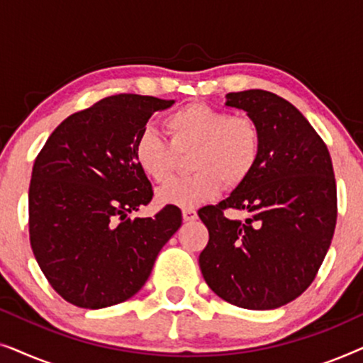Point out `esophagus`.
<instances>
[{"label": "esophagus", "instance_id": "esophagus-1", "mask_svg": "<svg viewBox=\"0 0 363 363\" xmlns=\"http://www.w3.org/2000/svg\"><path fill=\"white\" fill-rule=\"evenodd\" d=\"M182 215H183V221H195L198 218L196 211L193 210V208H185V210L182 211Z\"/></svg>", "mask_w": 363, "mask_h": 363}]
</instances>
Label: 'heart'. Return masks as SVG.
Masks as SVG:
<instances>
[{"label":"heart","instance_id":"heart-1","mask_svg":"<svg viewBox=\"0 0 363 363\" xmlns=\"http://www.w3.org/2000/svg\"><path fill=\"white\" fill-rule=\"evenodd\" d=\"M168 143L155 128H145L132 148L143 175L163 183L172 175L178 155L191 153L193 175L167 183L157 193L162 205L193 208L220 195L223 182L235 188L255 172L261 155V132L245 116L206 104H188L163 121Z\"/></svg>","mask_w":363,"mask_h":363}]
</instances>
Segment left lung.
<instances>
[{
    "label": "left lung",
    "instance_id": "8db88e82",
    "mask_svg": "<svg viewBox=\"0 0 363 363\" xmlns=\"http://www.w3.org/2000/svg\"><path fill=\"white\" fill-rule=\"evenodd\" d=\"M261 132L255 172L231 195L201 208L210 241L200 269L210 289L242 309L269 311L299 297L319 271L334 236V168L319 133L286 99L250 89L226 94ZM225 209H245V222Z\"/></svg>",
    "mask_w": 363,
    "mask_h": 363
}]
</instances>
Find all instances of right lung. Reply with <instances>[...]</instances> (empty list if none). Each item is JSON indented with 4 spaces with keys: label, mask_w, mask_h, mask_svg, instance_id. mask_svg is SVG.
Masks as SVG:
<instances>
[{
    "label": "right lung",
    "mask_w": 363,
    "mask_h": 363,
    "mask_svg": "<svg viewBox=\"0 0 363 363\" xmlns=\"http://www.w3.org/2000/svg\"><path fill=\"white\" fill-rule=\"evenodd\" d=\"M173 104L137 94L106 97L59 123L39 152L29 240L49 284L71 304L102 309L130 299L182 226L180 208L170 205L155 218H128L153 196L133 143L152 113Z\"/></svg>",
    "instance_id": "right-lung-1"
}]
</instances>
